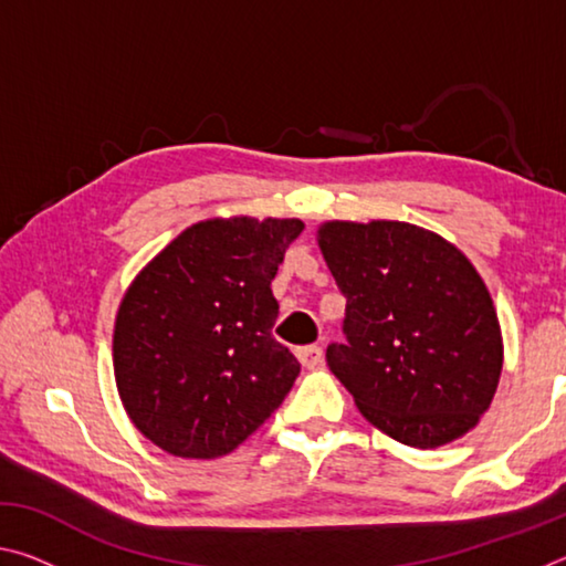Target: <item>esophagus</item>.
<instances>
[{
	"label": "esophagus",
	"instance_id": "1",
	"mask_svg": "<svg viewBox=\"0 0 566 566\" xmlns=\"http://www.w3.org/2000/svg\"><path fill=\"white\" fill-rule=\"evenodd\" d=\"M294 354H296V359L302 361V367H306V369L319 367V361H322V347H317V344H310V347H300Z\"/></svg>",
	"mask_w": 566,
	"mask_h": 566
}]
</instances>
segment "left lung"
Listing matches in <instances>:
<instances>
[{"label":"left lung","instance_id":"left-lung-1","mask_svg":"<svg viewBox=\"0 0 566 566\" xmlns=\"http://www.w3.org/2000/svg\"><path fill=\"white\" fill-rule=\"evenodd\" d=\"M317 242L347 296V342L329 344L327 364L361 417L417 449L474 429L504 361L474 264L429 229L387 219L324 222Z\"/></svg>","mask_w":566,"mask_h":566}]
</instances>
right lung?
Here are the masks:
<instances>
[{"label":"right lung","instance_id":"1","mask_svg":"<svg viewBox=\"0 0 566 566\" xmlns=\"http://www.w3.org/2000/svg\"><path fill=\"white\" fill-rule=\"evenodd\" d=\"M302 229L300 219H207L134 276L114 322V379L151 444L224 457L290 395L300 361L272 337V280Z\"/></svg>","mask_w":566,"mask_h":566}]
</instances>
